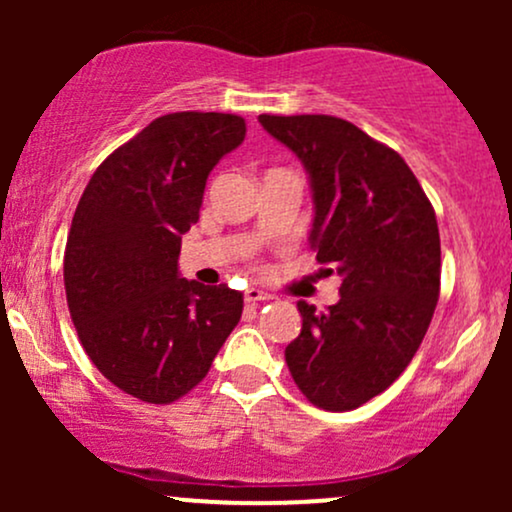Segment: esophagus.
Here are the masks:
<instances>
[{
    "label": "esophagus",
    "instance_id": "esophagus-1",
    "mask_svg": "<svg viewBox=\"0 0 512 512\" xmlns=\"http://www.w3.org/2000/svg\"><path fill=\"white\" fill-rule=\"evenodd\" d=\"M272 293L262 291V289H248L245 291V303H260V301H272Z\"/></svg>",
    "mask_w": 512,
    "mask_h": 512
}]
</instances>
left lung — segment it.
Masks as SVG:
<instances>
[{
  "label": "left lung",
  "instance_id": "obj_1",
  "mask_svg": "<svg viewBox=\"0 0 512 512\" xmlns=\"http://www.w3.org/2000/svg\"><path fill=\"white\" fill-rule=\"evenodd\" d=\"M260 125L308 170L310 248L342 276L339 301L322 313L298 301L303 327L286 363L315 407L356 409L404 373L431 325L436 211L404 158L342 117L260 115Z\"/></svg>",
  "mask_w": 512,
  "mask_h": 512
}]
</instances>
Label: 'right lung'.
<instances>
[{
    "label": "right lung",
    "instance_id": "right-lung-1",
    "mask_svg": "<svg viewBox=\"0 0 512 512\" xmlns=\"http://www.w3.org/2000/svg\"><path fill=\"white\" fill-rule=\"evenodd\" d=\"M245 139L228 113H170L115 149L88 180L64 250L81 344L105 378L149 404L197 387L243 315V293L182 279V236L209 173Z\"/></svg>",
    "mask_w": 512,
    "mask_h": 512
}]
</instances>
